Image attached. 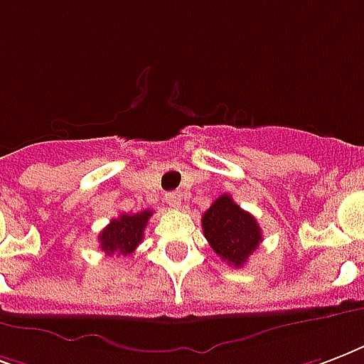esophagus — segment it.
<instances>
[{
	"label": "esophagus",
	"mask_w": 364,
	"mask_h": 364,
	"mask_svg": "<svg viewBox=\"0 0 364 364\" xmlns=\"http://www.w3.org/2000/svg\"><path fill=\"white\" fill-rule=\"evenodd\" d=\"M166 202H168L171 208H179L181 206V193H177V191L166 193Z\"/></svg>",
	"instance_id": "1"
}]
</instances>
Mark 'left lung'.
<instances>
[{"label":"left lung","mask_w":364,"mask_h":364,"mask_svg":"<svg viewBox=\"0 0 364 364\" xmlns=\"http://www.w3.org/2000/svg\"><path fill=\"white\" fill-rule=\"evenodd\" d=\"M204 237L223 262L242 267L262 242V229L229 194H221L202 215Z\"/></svg>","instance_id":"obj_1"}]
</instances>
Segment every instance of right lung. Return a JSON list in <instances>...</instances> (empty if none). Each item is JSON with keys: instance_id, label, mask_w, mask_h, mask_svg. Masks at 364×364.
Instances as JSON below:
<instances>
[{"instance_id": "obj_1", "label": "right lung", "mask_w": 364, "mask_h": 364, "mask_svg": "<svg viewBox=\"0 0 364 364\" xmlns=\"http://www.w3.org/2000/svg\"><path fill=\"white\" fill-rule=\"evenodd\" d=\"M152 215V210H143L137 213H120V218L112 219L101 232H99V242L101 250L108 256L114 252L127 256L135 252L139 242L143 240L146 223Z\"/></svg>"}]
</instances>
